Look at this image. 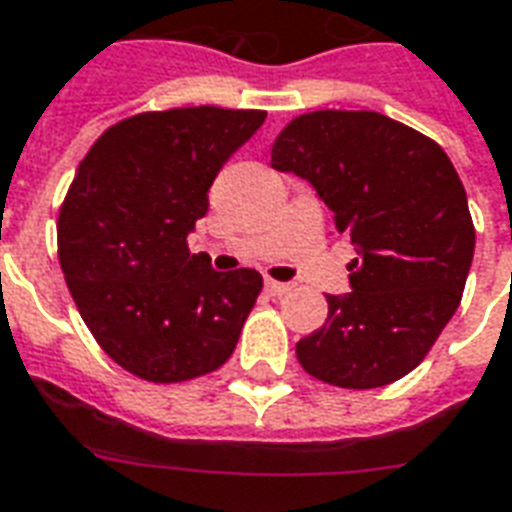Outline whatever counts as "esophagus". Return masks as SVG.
Returning a JSON list of instances; mask_svg holds the SVG:
<instances>
[{"mask_svg":"<svg viewBox=\"0 0 512 512\" xmlns=\"http://www.w3.org/2000/svg\"><path fill=\"white\" fill-rule=\"evenodd\" d=\"M290 287H293V285H287V282H276V279H266V290L271 295L290 293Z\"/></svg>","mask_w":512,"mask_h":512,"instance_id":"1","label":"esophagus"}]
</instances>
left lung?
<instances>
[{
  "label": "left lung",
  "mask_w": 512,
  "mask_h": 512,
  "mask_svg": "<svg viewBox=\"0 0 512 512\" xmlns=\"http://www.w3.org/2000/svg\"><path fill=\"white\" fill-rule=\"evenodd\" d=\"M271 168L301 176L350 233L352 293L325 295L328 320L295 344L317 380L369 391L418 366L456 314L475 255L467 192L439 143L374 111L295 116Z\"/></svg>",
  "instance_id": "obj_1"
}]
</instances>
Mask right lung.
<instances>
[{
  "mask_svg": "<svg viewBox=\"0 0 512 512\" xmlns=\"http://www.w3.org/2000/svg\"><path fill=\"white\" fill-rule=\"evenodd\" d=\"M266 111L135 113L83 157L59 211V263L83 323L140 380L187 382L233 355L263 290L255 268L214 271L187 236L208 189Z\"/></svg>",
  "mask_w": 512,
  "mask_h": 512,
  "instance_id": "obj_1",
  "label": "right lung"
}]
</instances>
